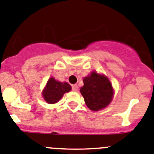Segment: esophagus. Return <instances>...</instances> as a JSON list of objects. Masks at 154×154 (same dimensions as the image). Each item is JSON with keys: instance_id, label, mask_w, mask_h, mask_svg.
Returning a JSON list of instances; mask_svg holds the SVG:
<instances>
[{"instance_id": "obj_1", "label": "esophagus", "mask_w": 154, "mask_h": 154, "mask_svg": "<svg viewBox=\"0 0 154 154\" xmlns=\"http://www.w3.org/2000/svg\"><path fill=\"white\" fill-rule=\"evenodd\" d=\"M72 91H77L79 89L78 85H73L72 86Z\"/></svg>"}]
</instances>
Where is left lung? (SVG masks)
Here are the masks:
<instances>
[{"label":"left lung","mask_w":154,"mask_h":154,"mask_svg":"<svg viewBox=\"0 0 154 154\" xmlns=\"http://www.w3.org/2000/svg\"><path fill=\"white\" fill-rule=\"evenodd\" d=\"M83 82L80 92L90 110L99 111L106 108L112 101L114 89L107 76L91 72V75L83 79Z\"/></svg>","instance_id":"left-lung-1"}]
</instances>
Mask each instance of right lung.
I'll return each instance as SVG.
<instances>
[{"instance_id":"add662e5","label":"right lung","mask_w":154,"mask_h":154,"mask_svg":"<svg viewBox=\"0 0 154 154\" xmlns=\"http://www.w3.org/2000/svg\"><path fill=\"white\" fill-rule=\"evenodd\" d=\"M72 87L69 83L61 82L52 77L49 78L43 91V97L49 104H55L60 101L66 92L71 91Z\"/></svg>"}]
</instances>
